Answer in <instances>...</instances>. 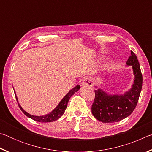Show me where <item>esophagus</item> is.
<instances>
[{
	"mask_svg": "<svg viewBox=\"0 0 152 152\" xmlns=\"http://www.w3.org/2000/svg\"><path fill=\"white\" fill-rule=\"evenodd\" d=\"M94 80L91 78V77H86V78H85L82 80V85L88 87H92L94 85Z\"/></svg>",
	"mask_w": 152,
	"mask_h": 152,
	"instance_id": "1",
	"label": "esophagus"
}]
</instances>
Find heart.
<instances>
[{
    "label": "heart",
    "mask_w": 152,
    "mask_h": 152,
    "mask_svg": "<svg viewBox=\"0 0 152 152\" xmlns=\"http://www.w3.org/2000/svg\"><path fill=\"white\" fill-rule=\"evenodd\" d=\"M101 60H102V59H101Z\"/></svg>",
    "instance_id": "1"
}]
</instances>
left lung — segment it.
<instances>
[{
	"mask_svg": "<svg viewBox=\"0 0 152 152\" xmlns=\"http://www.w3.org/2000/svg\"><path fill=\"white\" fill-rule=\"evenodd\" d=\"M132 66L134 80L129 91L124 94H109L95 86V98L92 105V113L102 123H115L123 120L132 114L137 104L142 88L143 78L137 56L132 51L126 62Z\"/></svg>",
	"mask_w": 152,
	"mask_h": 152,
	"instance_id": "left-lung-1",
	"label": "left lung"
}]
</instances>
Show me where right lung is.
<instances>
[{
    "label": "right lung",
    "instance_id": "add662e5",
    "mask_svg": "<svg viewBox=\"0 0 152 152\" xmlns=\"http://www.w3.org/2000/svg\"><path fill=\"white\" fill-rule=\"evenodd\" d=\"M80 88V86L79 85H77L76 86L74 87L73 88H72L70 91H69L68 93H67L64 97L61 99V101L60 102V103L58 104V106L56 107L54 109H53L52 111H51L50 113H48L45 115H42V116H36V115H33L29 114V113L25 111V110L23 109L20 106V104L19 103V101H18L17 96H16V93L15 92V97H16L17 101L18 102V104H19V107L20 109L22 110V112L24 113V114L26 115L27 117L31 118V119H33L34 121L38 122H42V123H49V122H53L55 121L58 120V119L62 116L63 114L65 112V110L67 107V105H68V101L70 100V97L72 96V95L75 93L76 92L78 91V90Z\"/></svg>",
    "mask_w": 152,
    "mask_h": 152
}]
</instances>
